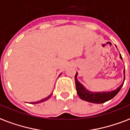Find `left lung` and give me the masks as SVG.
I'll use <instances>...</instances> for the list:
<instances>
[{"instance_id":"1","label":"left lung","mask_w":130,"mask_h":130,"mask_svg":"<svg viewBox=\"0 0 130 130\" xmlns=\"http://www.w3.org/2000/svg\"><path fill=\"white\" fill-rule=\"evenodd\" d=\"M120 58L121 60H123L121 54ZM123 74H124L123 82L115 90L108 92H91L89 91V90H87V89H85V87L78 80V79H77L78 73L76 72V76H75V83H76L77 93L82 100L89 102L95 103V104H102V103H104L106 102H108V101L112 99L115 96L117 95V94L119 92L121 89L122 88L123 83H124L125 78V69L123 71Z\"/></svg>"}]
</instances>
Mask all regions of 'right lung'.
Listing matches in <instances>:
<instances>
[{
    "mask_svg": "<svg viewBox=\"0 0 130 130\" xmlns=\"http://www.w3.org/2000/svg\"><path fill=\"white\" fill-rule=\"evenodd\" d=\"M51 95H52V94H50L49 96H47V98H44V99H42L41 100L37 101V102H31L30 104H39V103H41V102H45V101L47 100H48V99H49V98L51 97Z\"/></svg>",
    "mask_w": 130,
    "mask_h": 130,
    "instance_id": "right-lung-1",
    "label": "right lung"
}]
</instances>
